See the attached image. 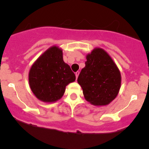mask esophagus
Instances as JSON below:
<instances>
[{"label": "esophagus", "mask_w": 149, "mask_h": 149, "mask_svg": "<svg viewBox=\"0 0 149 149\" xmlns=\"http://www.w3.org/2000/svg\"><path fill=\"white\" fill-rule=\"evenodd\" d=\"M79 73H80V72H79V71H77V72H76V73H75V74H76V79H78V76H79Z\"/></svg>", "instance_id": "1"}]
</instances>
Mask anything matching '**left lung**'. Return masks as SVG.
<instances>
[{"label":"left lung","instance_id":"obj_1","mask_svg":"<svg viewBox=\"0 0 149 149\" xmlns=\"http://www.w3.org/2000/svg\"><path fill=\"white\" fill-rule=\"evenodd\" d=\"M78 83L83 89L84 98L91 104H109L118 96L121 75L113 60L102 48H95L86 55Z\"/></svg>","mask_w":149,"mask_h":149}]
</instances>
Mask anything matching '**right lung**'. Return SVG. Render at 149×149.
I'll list each match as a JSON object with an SVG mask.
<instances>
[{
    "instance_id": "add662e5",
    "label": "right lung",
    "mask_w": 149,
    "mask_h": 149,
    "mask_svg": "<svg viewBox=\"0 0 149 149\" xmlns=\"http://www.w3.org/2000/svg\"><path fill=\"white\" fill-rule=\"evenodd\" d=\"M76 76L63 58V50L52 46L38 58L29 73V86L38 100L55 102L63 96L65 86Z\"/></svg>"
}]
</instances>
